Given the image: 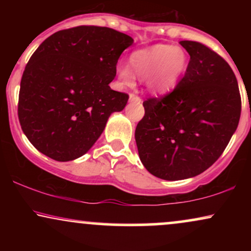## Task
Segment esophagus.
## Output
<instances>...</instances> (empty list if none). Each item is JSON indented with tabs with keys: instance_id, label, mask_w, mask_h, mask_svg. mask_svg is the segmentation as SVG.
Returning a JSON list of instances; mask_svg holds the SVG:
<instances>
[{
	"instance_id": "34e87169",
	"label": "esophagus",
	"mask_w": 251,
	"mask_h": 251,
	"mask_svg": "<svg viewBox=\"0 0 251 251\" xmlns=\"http://www.w3.org/2000/svg\"><path fill=\"white\" fill-rule=\"evenodd\" d=\"M129 101L140 103V102H142V99H140V98L138 97V96H135V94L131 93V94H129Z\"/></svg>"
}]
</instances>
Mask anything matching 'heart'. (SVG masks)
I'll list each match as a JSON object with an SVG mask.
<instances>
[{
    "label": "heart",
    "instance_id": "obj_1",
    "mask_svg": "<svg viewBox=\"0 0 251 251\" xmlns=\"http://www.w3.org/2000/svg\"><path fill=\"white\" fill-rule=\"evenodd\" d=\"M128 66L118 68V76L123 85L132 86L134 74L145 80L146 87L155 96L171 93L188 68V55L178 46L155 45L134 51Z\"/></svg>",
    "mask_w": 251,
    "mask_h": 251
}]
</instances>
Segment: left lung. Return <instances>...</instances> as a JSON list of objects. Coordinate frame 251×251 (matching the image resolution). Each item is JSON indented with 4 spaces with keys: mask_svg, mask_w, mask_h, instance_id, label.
I'll return each mask as SVG.
<instances>
[{
    "mask_svg": "<svg viewBox=\"0 0 251 251\" xmlns=\"http://www.w3.org/2000/svg\"><path fill=\"white\" fill-rule=\"evenodd\" d=\"M190 55L183 79L171 93L143 102L135 127L143 165L155 177L180 180L214 164L231 139L241 117V96L231 67L196 41L179 42Z\"/></svg>",
    "mask_w": 251,
    "mask_h": 251,
    "instance_id": "obj_1",
    "label": "left lung"
}]
</instances>
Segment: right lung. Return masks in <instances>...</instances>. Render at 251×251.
Masks as SVG:
<instances>
[{"label": "right lung", "mask_w": 251, "mask_h": 251, "mask_svg": "<svg viewBox=\"0 0 251 251\" xmlns=\"http://www.w3.org/2000/svg\"><path fill=\"white\" fill-rule=\"evenodd\" d=\"M133 39L107 27L79 25L43 41L25 66L17 114L34 148L57 162L89 151L128 96L111 89L117 62Z\"/></svg>", "instance_id": "add662e5"}]
</instances>
